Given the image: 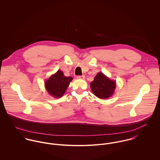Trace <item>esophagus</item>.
<instances>
[{
    "instance_id": "1",
    "label": "esophagus",
    "mask_w": 160,
    "mask_h": 160,
    "mask_svg": "<svg viewBox=\"0 0 160 160\" xmlns=\"http://www.w3.org/2000/svg\"><path fill=\"white\" fill-rule=\"evenodd\" d=\"M77 78L78 79H84V78H85V76H77Z\"/></svg>"
}]
</instances>
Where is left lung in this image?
Returning <instances> with one entry per match:
<instances>
[{
  "mask_svg": "<svg viewBox=\"0 0 160 160\" xmlns=\"http://www.w3.org/2000/svg\"><path fill=\"white\" fill-rule=\"evenodd\" d=\"M90 84L93 94L101 99L110 97L113 94L116 88L115 81L110 79L101 72L97 73Z\"/></svg>",
  "mask_w": 160,
  "mask_h": 160,
  "instance_id": "obj_1",
  "label": "left lung"
}]
</instances>
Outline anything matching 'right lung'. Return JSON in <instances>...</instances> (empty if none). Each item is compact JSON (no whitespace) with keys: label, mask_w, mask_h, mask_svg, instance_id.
<instances>
[{"label":"right lung","mask_w":160,"mask_h":160,"mask_svg":"<svg viewBox=\"0 0 160 160\" xmlns=\"http://www.w3.org/2000/svg\"><path fill=\"white\" fill-rule=\"evenodd\" d=\"M72 80L71 77L65 76L63 71L58 70L45 82L46 90L53 97L60 98L67 91Z\"/></svg>","instance_id":"add662e5"}]
</instances>
